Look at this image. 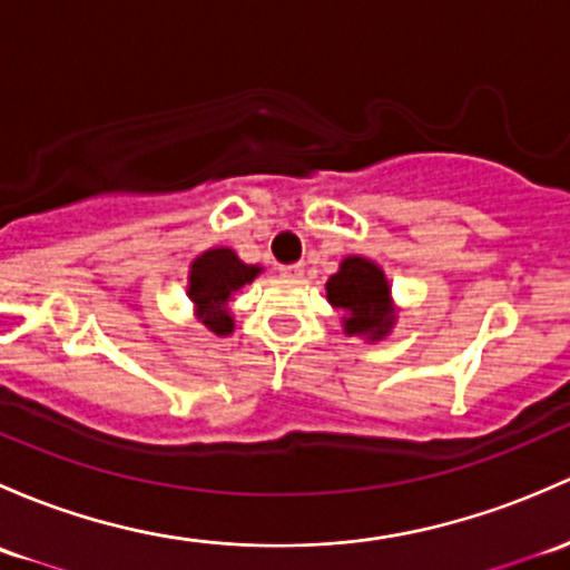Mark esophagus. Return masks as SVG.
<instances>
[{
  "instance_id": "esophagus-1",
  "label": "esophagus",
  "mask_w": 570,
  "mask_h": 570,
  "mask_svg": "<svg viewBox=\"0 0 570 570\" xmlns=\"http://www.w3.org/2000/svg\"><path fill=\"white\" fill-rule=\"evenodd\" d=\"M281 275H286V278H303V265L301 262H295V265H281Z\"/></svg>"
}]
</instances>
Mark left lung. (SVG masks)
Segmentation results:
<instances>
[{
	"label": "left lung",
	"instance_id": "8db88e82",
	"mask_svg": "<svg viewBox=\"0 0 570 570\" xmlns=\"http://www.w3.org/2000/svg\"><path fill=\"white\" fill-rule=\"evenodd\" d=\"M327 301L338 308L346 335H363L368 341L385 338L395 325L391 284L376 262L363 256H346L338 273L325 284Z\"/></svg>",
	"mask_w": 570,
	"mask_h": 570
}]
</instances>
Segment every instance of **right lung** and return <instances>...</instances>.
I'll use <instances>...</instances> for the list:
<instances>
[{
	"mask_svg": "<svg viewBox=\"0 0 570 570\" xmlns=\"http://www.w3.org/2000/svg\"><path fill=\"white\" fill-rule=\"evenodd\" d=\"M259 273V265H245L232 248H209L196 256L188 273V297L202 325L215 335L235 331V320L229 314L232 297Z\"/></svg>",
	"mask_w": 570,
	"mask_h": 570,
	"instance_id": "right-lung-1",
	"label": "right lung"
}]
</instances>
